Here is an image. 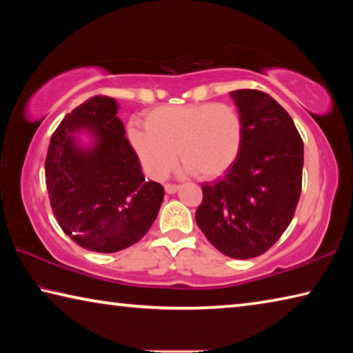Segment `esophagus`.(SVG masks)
I'll return each mask as SVG.
<instances>
[{
  "label": "esophagus",
  "instance_id": "obj_1",
  "mask_svg": "<svg viewBox=\"0 0 353 353\" xmlns=\"http://www.w3.org/2000/svg\"><path fill=\"white\" fill-rule=\"evenodd\" d=\"M177 190H179V187H177V185H174V183H166V185H165V191H166V193H168V194L176 193Z\"/></svg>",
  "mask_w": 353,
  "mask_h": 353
}]
</instances>
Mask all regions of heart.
I'll return each mask as SVG.
<instances>
[{
    "label": "heart",
    "mask_w": 353,
    "mask_h": 353,
    "mask_svg": "<svg viewBox=\"0 0 353 353\" xmlns=\"http://www.w3.org/2000/svg\"><path fill=\"white\" fill-rule=\"evenodd\" d=\"M243 137L240 110L225 103L162 105L146 113L145 129L129 128L130 145L152 179L168 174L177 155L199 179L224 174L240 155Z\"/></svg>",
    "instance_id": "heart-1"
}]
</instances>
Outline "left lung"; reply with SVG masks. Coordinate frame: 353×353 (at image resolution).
Wrapping results in <instances>:
<instances>
[{"mask_svg":"<svg viewBox=\"0 0 353 353\" xmlns=\"http://www.w3.org/2000/svg\"><path fill=\"white\" fill-rule=\"evenodd\" d=\"M244 121L240 155L225 176L202 183L196 223L232 259L265 254L294 216L302 191L303 141L292 118L260 90L230 92Z\"/></svg>","mask_w":353,"mask_h":353,"instance_id":"1","label":"left lung"}]
</instances>
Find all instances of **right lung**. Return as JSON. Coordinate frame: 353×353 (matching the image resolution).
I'll return each instance as SVG.
<instances>
[{
  "instance_id": "right-lung-1",
  "label": "right lung",
  "mask_w": 353,
  "mask_h": 353,
  "mask_svg": "<svg viewBox=\"0 0 353 353\" xmlns=\"http://www.w3.org/2000/svg\"><path fill=\"white\" fill-rule=\"evenodd\" d=\"M117 112L113 98L87 99L59 124L45 160L48 196L61 229L81 248L103 254L140 241L165 194L162 185L145 181ZM79 130L94 135L92 148L77 145Z\"/></svg>"
}]
</instances>
